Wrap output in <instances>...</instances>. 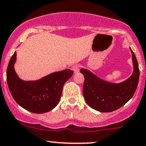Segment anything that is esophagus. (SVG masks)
I'll list each match as a JSON object with an SVG mask.
<instances>
[{
  "label": "esophagus",
  "mask_w": 146,
  "mask_h": 146,
  "mask_svg": "<svg viewBox=\"0 0 146 146\" xmlns=\"http://www.w3.org/2000/svg\"><path fill=\"white\" fill-rule=\"evenodd\" d=\"M80 66L79 65L76 64L72 67V70H73V72H74L75 73H77L80 71Z\"/></svg>",
  "instance_id": "obj_1"
}]
</instances>
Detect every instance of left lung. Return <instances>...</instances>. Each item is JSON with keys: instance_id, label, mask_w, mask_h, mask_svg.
<instances>
[{"instance_id": "1", "label": "left lung", "mask_w": 146, "mask_h": 146, "mask_svg": "<svg viewBox=\"0 0 146 146\" xmlns=\"http://www.w3.org/2000/svg\"><path fill=\"white\" fill-rule=\"evenodd\" d=\"M134 72L129 78L120 84L105 82L89 71L82 68L84 82L83 94L89 107L101 112H111L121 108L134 96L139 80L138 62L133 51Z\"/></svg>"}]
</instances>
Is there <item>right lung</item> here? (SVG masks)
Here are the masks:
<instances>
[{"instance_id":"1","label":"right lung","mask_w":146,"mask_h":146,"mask_svg":"<svg viewBox=\"0 0 146 146\" xmlns=\"http://www.w3.org/2000/svg\"><path fill=\"white\" fill-rule=\"evenodd\" d=\"M17 52H14L8 64L7 82L9 91L15 101L25 110L35 113L51 111L57 106L64 83L73 74L66 69L55 72L35 82L19 79L14 69Z\"/></svg>"}]
</instances>
